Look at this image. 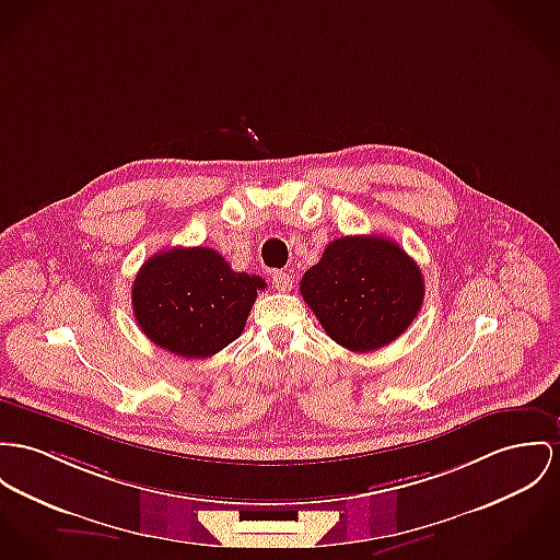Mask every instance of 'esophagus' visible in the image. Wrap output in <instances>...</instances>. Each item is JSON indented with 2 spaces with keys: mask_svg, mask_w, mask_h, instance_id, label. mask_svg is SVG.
Instances as JSON below:
<instances>
[{
  "mask_svg": "<svg viewBox=\"0 0 560 560\" xmlns=\"http://www.w3.org/2000/svg\"><path fill=\"white\" fill-rule=\"evenodd\" d=\"M272 285L277 292H290L292 290V277L285 270L272 272Z\"/></svg>",
  "mask_w": 560,
  "mask_h": 560,
  "instance_id": "obj_1",
  "label": "esophagus"
}]
</instances>
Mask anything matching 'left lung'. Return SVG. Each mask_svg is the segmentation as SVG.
<instances>
[{
    "label": "left lung",
    "mask_w": 560,
    "mask_h": 560,
    "mask_svg": "<svg viewBox=\"0 0 560 560\" xmlns=\"http://www.w3.org/2000/svg\"><path fill=\"white\" fill-rule=\"evenodd\" d=\"M301 294L332 341L364 353L409 328L424 301V277L394 241L343 236L304 272Z\"/></svg>",
    "instance_id": "left-lung-1"
}]
</instances>
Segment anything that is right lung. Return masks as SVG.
I'll return each instance as SVG.
<instances>
[{
    "label": "right lung",
    "instance_id": "right-lung-1",
    "mask_svg": "<svg viewBox=\"0 0 560 560\" xmlns=\"http://www.w3.org/2000/svg\"><path fill=\"white\" fill-rule=\"evenodd\" d=\"M266 281L234 272L209 247H174L147 259L131 288L140 330L180 358H209L241 337Z\"/></svg>",
    "mask_w": 560,
    "mask_h": 560
}]
</instances>
